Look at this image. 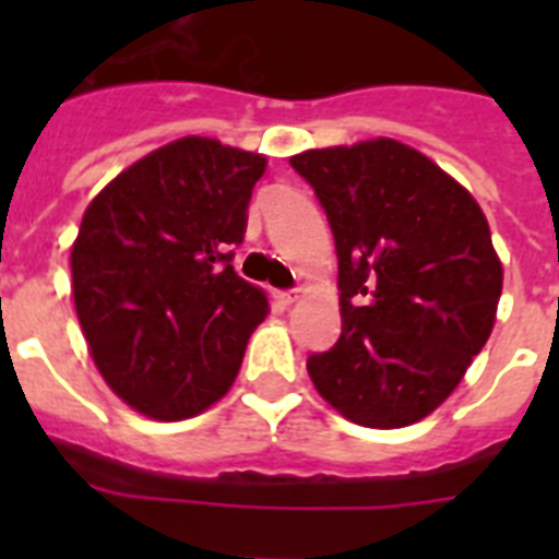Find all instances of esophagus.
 <instances>
[{
    "instance_id": "obj_1",
    "label": "esophagus",
    "mask_w": 559,
    "mask_h": 559,
    "mask_svg": "<svg viewBox=\"0 0 559 559\" xmlns=\"http://www.w3.org/2000/svg\"><path fill=\"white\" fill-rule=\"evenodd\" d=\"M278 301L284 307H289V305H296L298 301V293H278Z\"/></svg>"
}]
</instances>
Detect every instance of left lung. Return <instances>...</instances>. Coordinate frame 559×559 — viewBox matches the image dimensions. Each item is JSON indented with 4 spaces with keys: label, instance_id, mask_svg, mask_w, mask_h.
I'll list each match as a JSON object with an SVG mask.
<instances>
[{
    "label": "left lung",
    "instance_id": "left-lung-1",
    "mask_svg": "<svg viewBox=\"0 0 559 559\" xmlns=\"http://www.w3.org/2000/svg\"><path fill=\"white\" fill-rule=\"evenodd\" d=\"M289 165L322 202L340 258L342 336L310 354V380L354 424H415L493 331L502 263L485 211L394 139L305 151Z\"/></svg>",
    "mask_w": 559,
    "mask_h": 559
}]
</instances>
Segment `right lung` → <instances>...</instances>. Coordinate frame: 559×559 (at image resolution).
<instances>
[{"label": "right lung", "instance_id": "right-lung-1", "mask_svg": "<svg viewBox=\"0 0 559 559\" xmlns=\"http://www.w3.org/2000/svg\"><path fill=\"white\" fill-rule=\"evenodd\" d=\"M261 153L186 135L118 174L72 246V293L100 377L153 420H182L235 382L266 319L231 266Z\"/></svg>", "mask_w": 559, "mask_h": 559}]
</instances>
